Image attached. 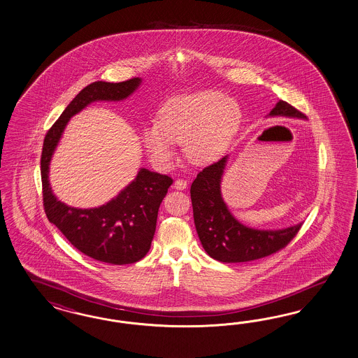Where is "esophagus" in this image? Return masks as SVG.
Segmentation results:
<instances>
[{
  "instance_id": "obj_1",
  "label": "esophagus",
  "mask_w": 358,
  "mask_h": 358,
  "mask_svg": "<svg viewBox=\"0 0 358 358\" xmlns=\"http://www.w3.org/2000/svg\"><path fill=\"white\" fill-rule=\"evenodd\" d=\"M187 187V181H185V180H176L174 181V189H177V190H185Z\"/></svg>"
}]
</instances>
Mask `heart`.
Instances as JSON below:
<instances>
[{
	"label": "heart",
	"mask_w": 358,
	"mask_h": 358,
	"mask_svg": "<svg viewBox=\"0 0 358 358\" xmlns=\"http://www.w3.org/2000/svg\"><path fill=\"white\" fill-rule=\"evenodd\" d=\"M241 122L236 102L214 90L198 92L168 101L155 120L141 132L152 160L169 165L176 143L184 144L186 156L195 164L215 162L227 151Z\"/></svg>",
	"instance_id": "heart-1"
}]
</instances>
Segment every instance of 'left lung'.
<instances>
[{"mask_svg": "<svg viewBox=\"0 0 358 358\" xmlns=\"http://www.w3.org/2000/svg\"><path fill=\"white\" fill-rule=\"evenodd\" d=\"M269 117L304 120L306 115L290 103L280 101ZM228 156L196 174L190 187L198 238L207 255L220 262H247L266 257L285 248L302 223L282 229H256L240 223L223 201L220 184Z\"/></svg>", "mask_w": 358, "mask_h": 358, "instance_id": "1", "label": "left lung"}]
</instances>
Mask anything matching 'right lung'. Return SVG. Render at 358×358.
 Wrapping results in <instances>:
<instances>
[{"mask_svg": "<svg viewBox=\"0 0 358 358\" xmlns=\"http://www.w3.org/2000/svg\"><path fill=\"white\" fill-rule=\"evenodd\" d=\"M141 78L123 83L96 81L84 87L65 108L43 141L41 173L43 206L48 220L68 241L89 257L113 265L141 260L151 248L160 203L173 180L141 168L136 178L108 203L94 208L66 206L51 189L48 173L55 150L69 120L97 101H122L139 87Z\"/></svg>", "mask_w": 358, "mask_h": 358, "instance_id": "add662e5", "label": "right lung"}]
</instances>
